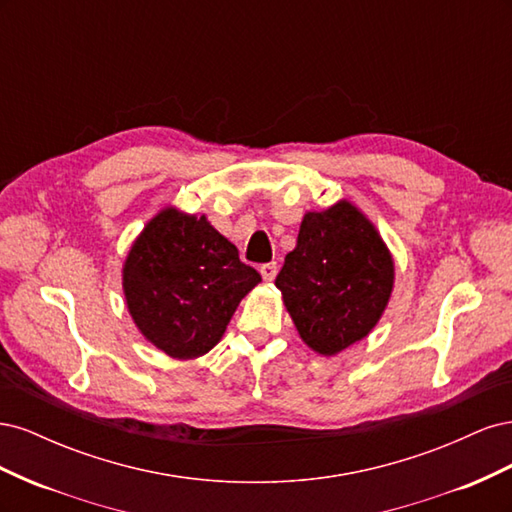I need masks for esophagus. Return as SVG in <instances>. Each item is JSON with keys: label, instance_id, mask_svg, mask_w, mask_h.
Listing matches in <instances>:
<instances>
[{"label": "esophagus", "instance_id": "esophagus-1", "mask_svg": "<svg viewBox=\"0 0 512 512\" xmlns=\"http://www.w3.org/2000/svg\"><path fill=\"white\" fill-rule=\"evenodd\" d=\"M260 275H262V280H265V282L275 280V275H277V265H275V262H267V265H262L260 267Z\"/></svg>", "mask_w": 512, "mask_h": 512}]
</instances>
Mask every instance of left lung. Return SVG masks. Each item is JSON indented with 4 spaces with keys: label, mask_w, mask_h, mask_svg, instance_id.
Segmentation results:
<instances>
[{
    "label": "left lung",
    "mask_w": 512,
    "mask_h": 512,
    "mask_svg": "<svg viewBox=\"0 0 512 512\" xmlns=\"http://www.w3.org/2000/svg\"><path fill=\"white\" fill-rule=\"evenodd\" d=\"M395 280L393 256L365 215L339 200L309 211L275 286L303 342L331 356L376 327Z\"/></svg>",
    "instance_id": "left-lung-1"
}]
</instances>
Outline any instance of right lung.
Here are the masks:
<instances>
[{"label":"right lung","instance_id":"add662e5","mask_svg":"<svg viewBox=\"0 0 512 512\" xmlns=\"http://www.w3.org/2000/svg\"><path fill=\"white\" fill-rule=\"evenodd\" d=\"M260 273L205 215L162 209L123 265V294L136 327L173 359H196L220 342Z\"/></svg>","mask_w":512,"mask_h":512}]
</instances>
